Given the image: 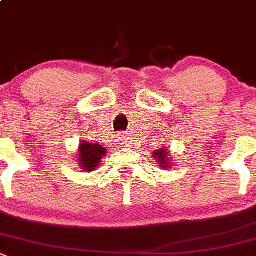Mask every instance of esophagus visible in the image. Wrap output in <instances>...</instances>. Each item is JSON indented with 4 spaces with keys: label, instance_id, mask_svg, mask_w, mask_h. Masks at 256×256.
<instances>
[{
    "label": "esophagus",
    "instance_id": "esophagus-1",
    "mask_svg": "<svg viewBox=\"0 0 256 256\" xmlns=\"http://www.w3.org/2000/svg\"><path fill=\"white\" fill-rule=\"evenodd\" d=\"M122 137H124V136H122Z\"/></svg>",
    "mask_w": 256,
    "mask_h": 256
}]
</instances>
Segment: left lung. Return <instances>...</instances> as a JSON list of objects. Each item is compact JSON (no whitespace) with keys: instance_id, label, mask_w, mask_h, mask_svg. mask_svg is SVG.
<instances>
[{"instance_id":"obj_1","label":"left lung","mask_w":256,"mask_h":256,"mask_svg":"<svg viewBox=\"0 0 256 256\" xmlns=\"http://www.w3.org/2000/svg\"><path fill=\"white\" fill-rule=\"evenodd\" d=\"M154 158L156 162H158V166L162 168H172V164H171V157H170V151H168V147H161L158 151L154 152Z\"/></svg>"}]
</instances>
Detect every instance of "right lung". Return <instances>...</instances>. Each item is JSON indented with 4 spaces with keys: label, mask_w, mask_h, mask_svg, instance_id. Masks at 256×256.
<instances>
[{
    "label": "right lung",
    "mask_w": 256,
    "mask_h": 256,
    "mask_svg": "<svg viewBox=\"0 0 256 256\" xmlns=\"http://www.w3.org/2000/svg\"><path fill=\"white\" fill-rule=\"evenodd\" d=\"M77 162L84 171H94L102 162V158L106 154V150L99 144H90L81 140L77 151Z\"/></svg>",
    "instance_id": "1"
}]
</instances>
